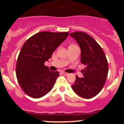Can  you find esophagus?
Segmentation results:
<instances>
[{"mask_svg":"<svg viewBox=\"0 0 124 124\" xmlns=\"http://www.w3.org/2000/svg\"><path fill=\"white\" fill-rule=\"evenodd\" d=\"M61 73H62V74H63V75H64V76H68V73H66V72H63V71H62L61 72Z\"/></svg>","mask_w":124,"mask_h":124,"instance_id":"34e87169","label":"esophagus"}]
</instances>
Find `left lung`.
<instances>
[{
	"label": "left lung",
	"instance_id": "left-lung-1",
	"mask_svg": "<svg viewBox=\"0 0 124 124\" xmlns=\"http://www.w3.org/2000/svg\"><path fill=\"white\" fill-rule=\"evenodd\" d=\"M81 48V63L85 66L82 71L83 78L76 76L71 87L74 93L84 99L98 94L104 86L109 68L104 52L94 38L85 32L76 31L70 34Z\"/></svg>",
	"mask_w": 124,
	"mask_h": 124
}]
</instances>
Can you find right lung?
<instances>
[{
	"mask_svg": "<svg viewBox=\"0 0 124 124\" xmlns=\"http://www.w3.org/2000/svg\"><path fill=\"white\" fill-rule=\"evenodd\" d=\"M68 35V32L41 31L25 41L17 59L16 76L28 96L40 98L52 89L59 72L51 71L44 63Z\"/></svg>",
	"mask_w": 124,
	"mask_h": 124,
	"instance_id": "obj_1",
	"label": "right lung"
}]
</instances>
